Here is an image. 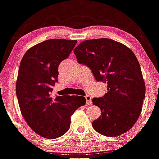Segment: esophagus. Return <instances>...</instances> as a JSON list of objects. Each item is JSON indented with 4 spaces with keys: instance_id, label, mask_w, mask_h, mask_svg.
Masks as SVG:
<instances>
[{
    "instance_id": "34e87169",
    "label": "esophagus",
    "mask_w": 159,
    "mask_h": 159,
    "mask_svg": "<svg viewBox=\"0 0 159 159\" xmlns=\"http://www.w3.org/2000/svg\"><path fill=\"white\" fill-rule=\"evenodd\" d=\"M85 98H86V104H87V105H91V104H92L91 97L90 96H89V95H87V96H85Z\"/></svg>"
}]
</instances>
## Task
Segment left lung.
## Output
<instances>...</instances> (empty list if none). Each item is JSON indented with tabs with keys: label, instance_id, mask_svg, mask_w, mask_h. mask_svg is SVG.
<instances>
[{
	"label": "left lung",
	"instance_id": "left-lung-1",
	"mask_svg": "<svg viewBox=\"0 0 159 159\" xmlns=\"http://www.w3.org/2000/svg\"><path fill=\"white\" fill-rule=\"evenodd\" d=\"M77 61L91 70L97 81L107 83V93L92 99L101 115L92 123L95 131L115 137L129 131L141 114L146 86L132 51L108 39L87 40L74 49Z\"/></svg>",
	"mask_w": 159,
	"mask_h": 159
}]
</instances>
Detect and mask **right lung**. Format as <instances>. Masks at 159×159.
<instances>
[{
  "instance_id": "add662e5",
  "label": "right lung",
  "mask_w": 159,
  "mask_h": 159,
  "mask_svg": "<svg viewBox=\"0 0 159 159\" xmlns=\"http://www.w3.org/2000/svg\"><path fill=\"white\" fill-rule=\"evenodd\" d=\"M76 43L66 39L47 40L28 50L20 61L16 96L21 113L28 125L46 139L65 134L70 116L86 103L84 96L51 95L58 82V66Z\"/></svg>"
}]
</instances>
